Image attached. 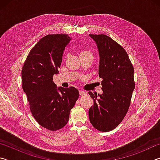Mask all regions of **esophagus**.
Masks as SVG:
<instances>
[{"label":"esophagus","instance_id":"1","mask_svg":"<svg viewBox=\"0 0 160 160\" xmlns=\"http://www.w3.org/2000/svg\"><path fill=\"white\" fill-rule=\"evenodd\" d=\"M79 94H80V96H84V95H86L87 92H85V91L80 90V91H79Z\"/></svg>","mask_w":160,"mask_h":160}]
</instances>
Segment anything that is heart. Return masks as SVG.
Here are the masks:
<instances>
[{"label": "heart", "instance_id": "1", "mask_svg": "<svg viewBox=\"0 0 160 160\" xmlns=\"http://www.w3.org/2000/svg\"><path fill=\"white\" fill-rule=\"evenodd\" d=\"M92 56V53L90 51H87V50H82L80 51V57H81V56Z\"/></svg>", "mask_w": 160, "mask_h": 160}]
</instances>
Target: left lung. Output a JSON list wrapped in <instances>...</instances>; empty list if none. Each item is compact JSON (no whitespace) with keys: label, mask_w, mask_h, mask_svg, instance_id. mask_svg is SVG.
<instances>
[{"label":"left lung","mask_w":160,"mask_h":160,"mask_svg":"<svg viewBox=\"0 0 160 160\" xmlns=\"http://www.w3.org/2000/svg\"><path fill=\"white\" fill-rule=\"evenodd\" d=\"M95 42L99 55V75L103 93L89 92L94 104L89 118L94 128L110 131L125 117L135 89L134 69L124 48L104 34H89Z\"/></svg>","instance_id":"8db88e82"}]
</instances>
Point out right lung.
Instances as JSON below:
<instances>
[{
	"mask_svg": "<svg viewBox=\"0 0 160 160\" xmlns=\"http://www.w3.org/2000/svg\"><path fill=\"white\" fill-rule=\"evenodd\" d=\"M71 38L68 34H48L32 48L22 70V89L32 116L42 127L57 131L66 125L70 110L79 97L74 87L63 88L53 82L62 56Z\"/></svg>",
	"mask_w": 160,
	"mask_h": 160,
	"instance_id": "add662e5",
	"label": "right lung"
}]
</instances>
